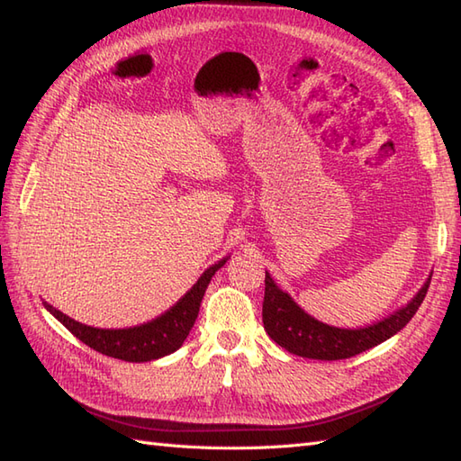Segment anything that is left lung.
Instances as JSON below:
<instances>
[{"mask_svg": "<svg viewBox=\"0 0 461 461\" xmlns=\"http://www.w3.org/2000/svg\"><path fill=\"white\" fill-rule=\"evenodd\" d=\"M429 276L414 299L393 315L382 319L375 325L360 329H340L327 325L299 307L287 291H283L269 273L266 271V297H263V327L267 335L279 347L293 352L297 357L315 360H342L360 355L380 342L394 337L402 330L410 319L416 315L418 307L429 287Z\"/></svg>", "mask_w": 461, "mask_h": 461, "instance_id": "1", "label": "left lung"}]
</instances>
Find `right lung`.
Listing matches in <instances>:
<instances>
[{
	"instance_id": "1",
	"label": "right lung",
	"mask_w": 461,
	"mask_h": 461,
	"mask_svg": "<svg viewBox=\"0 0 461 461\" xmlns=\"http://www.w3.org/2000/svg\"><path fill=\"white\" fill-rule=\"evenodd\" d=\"M228 259L230 256L205 269L200 279L194 283V287L174 307L162 312L160 317L129 329L89 327L55 309L51 303L43 301V305L65 329L71 330L86 347L101 352V355L126 362H150L168 357L182 347L185 337L190 335L195 319H198L205 289H208L215 271L221 269Z\"/></svg>"
}]
</instances>
